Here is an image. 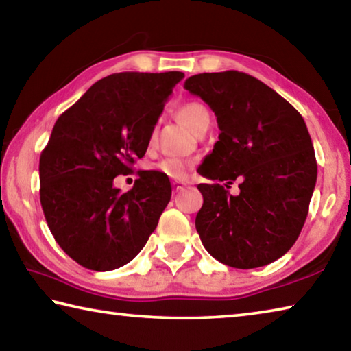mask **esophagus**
Segmentation results:
<instances>
[{
	"instance_id": "1",
	"label": "esophagus",
	"mask_w": 351,
	"mask_h": 351,
	"mask_svg": "<svg viewBox=\"0 0 351 351\" xmlns=\"http://www.w3.org/2000/svg\"><path fill=\"white\" fill-rule=\"evenodd\" d=\"M184 190V186H180V182H173V192L175 193H180Z\"/></svg>"
}]
</instances>
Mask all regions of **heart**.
<instances>
[{
  "label": "heart",
  "instance_id": "obj_1",
  "mask_svg": "<svg viewBox=\"0 0 351 351\" xmlns=\"http://www.w3.org/2000/svg\"><path fill=\"white\" fill-rule=\"evenodd\" d=\"M176 116L180 121L186 125L189 130H192L193 133H198L201 130L209 128L210 125V111L207 110V106L199 102H187L181 105L176 110ZM193 167V161L182 158H165L161 162L154 165V170H158L159 173L165 175L170 180L182 181L187 178V173L190 169Z\"/></svg>",
  "mask_w": 351,
  "mask_h": 351
}]
</instances>
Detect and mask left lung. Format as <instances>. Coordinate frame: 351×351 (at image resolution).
<instances>
[{
	"instance_id": "8db88e82",
	"label": "left lung",
	"mask_w": 351,
	"mask_h": 351,
	"mask_svg": "<svg viewBox=\"0 0 351 351\" xmlns=\"http://www.w3.org/2000/svg\"><path fill=\"white\" fill-rule=\"evenodd\" d=\"M189 93L215 112L219 136L201 165L203 193L195 226L213 258L239 269L272 263L294 245L308 215L317 162L304 117L255 77L224 71L189 77Z\"/></svg>"
}]
</instances>
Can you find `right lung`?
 I'll list each match as a JSON object with an SVG mask.
<instances>
[{
    "label": "right lung",
    "mask_w": 351,
    "mask_h": 351,
    "mask_svg": "<svg viewBox=\"0 0 351 351\" xmlns=\"http://www.w3.org/2000/svg\"><path fill=\"white\" fill-rule=\"evenodd\" d=\"M182 77L180 71L111 74L57 119L40 156V203L58 246L83 268H121L156 229L171 197L169 178L144 171L125 193L112 181L144 156Z\"/></svg>",
    "instance_id": "1"
}]
</instances>
